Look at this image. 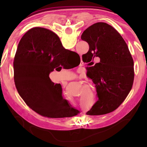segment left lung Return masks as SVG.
<instances>
[{"label":"left lung","mask_w":147,"mask_h":147,"mask_svg":"<svg viewBox=\"0 0 147 147\" xmlns=\"http://www.w3.org/2000/svg\"><path fill=\"white\" fill-rule=\"evenodd\" d=\"M81 38L89 45L88 52L82 55L84 61L93 65V59L100 58V62L88 69L98 99L86 114L109 113L123 103L131 90L134 80L131 55L123 37L105 23L92 24Z\"/></svg>","instance_id":"1"}]
</instances>
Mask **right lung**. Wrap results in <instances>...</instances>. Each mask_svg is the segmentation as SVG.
<instances>
[{
	"label": "right lung",
	"mask_w": 147,
	"mask_h": 147,
	"mask_svg": "<svg viewBox=\"0 0 147 147\" xmlns=\"http://www.w3.org/2000/svg\"><path fill=\"white\" fill-rule=\"evenodd\" d=\"M69 52L59 36L44 28L28 30L19 43L13 62L15 85L24 102L36 113L60 118L74 116L79 112L62 97L60 84L49 78Z\"/></svg>",
	"instance_id": "add662e5"
}]
</instances>
